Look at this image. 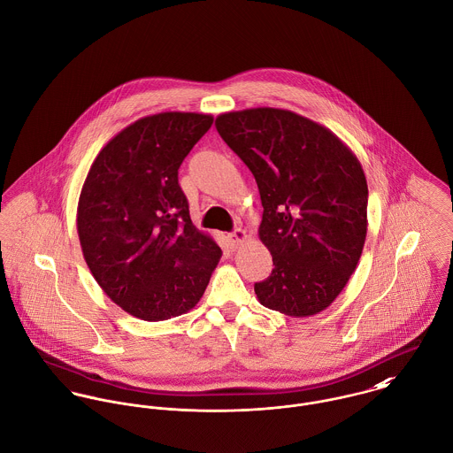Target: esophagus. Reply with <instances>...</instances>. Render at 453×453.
I'll list each match as a JSON object with an SVG mask.
<instances>
[{
  "mask_svg": "<svg viewBox=\"0 0 453 453\" xmlns=\"http://www.w3.org/2000/svg\"><path fill=\"white\" fill-rule=\"evenodd\" d=\"M228 241L232 248H239L242 242L248 241V234L242 228H235L232 234H228Z\"/></svg>",
  "mask_w": 453,
  "mask_h": 453,
  "instance_id": "34e87169",
  "label": "esophagus"
}]
</instances>
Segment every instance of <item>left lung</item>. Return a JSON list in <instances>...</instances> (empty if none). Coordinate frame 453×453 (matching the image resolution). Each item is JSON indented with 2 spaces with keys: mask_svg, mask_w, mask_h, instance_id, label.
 <instances>
[{
  "mask_svg": "<svg viewBox=\"0 0 453 453\" xmlns=\"http://www.w3.org/2000/svg\"><path fill=\"white\" fill-rule=\"evenodd\" d=\"M214 126L258 185L259 241L273 261L255 284L259 303L291 318L319 314L349 282L366 241L368 185L357 157L289 110L230 111Z\"/></svg>",
  "mask_w": 453,
  "mask_h": 453,
  "instance_id": "left-lung-1",
  "label": "left lung"
}]
</instances>
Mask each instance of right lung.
I'll return each instance as SVG.
<instances>
[{
  "label": "right lung",
  "instance_id": "1",
  "mask_svg": "<svg viewBox=\"0 0 453 453\" xmlns=\"http://www.w3.org/2000/svg\"><path fill=\"white\" fill-rule=\"evenodd\" d=\"M203 113L135 120L99 151L81 187L76 228L101 289L130 316L165 321L192 311L221 258L196 230L178 169L211 129Z\"/></svg>",
  "mask_w": 453,
  "mask_h": 453
}]
</instances>
